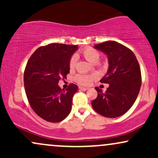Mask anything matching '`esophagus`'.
Listing matches in <instances>:
<instances>
[{"label":"esophagus","mask_w":158,"mask_h":158,"mask_svg":"<svg viewBox=\"0 0 158 158\" xmlns=\"http://www.w3.org/2000/svg\"><path fill=\"white\" fill-rule=\"evenodd\" d=\"M79 90H85H85H88V88H83V87H79Z\"/></svg>","instance_id":"esophagus-1"}]
</instances>
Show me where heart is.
I'll list each match as a JSON object with an SVG mask.
<instances>
[{
	"instance_id": "heart-1",
	"label": "heart",
	"mask_w": 158,
	"mask_h": 158,
	"mask_svg": "<svg viewBox=\"0 0 158 158\" xmlns=\"http://www.w3.org/2000/svg\"><path fill=\"white\" fill-rule=\"evenodd\" d=\"M82 55L85 59L92 64H97L99 62V58H100L99 52L93 48H86L82 51ZM76 63H77V57L75 56H73L70 58V62H69V67H70V70L74 68ZM95 79V75H81V74L77 75L74 78L75 81L81 85H90V82Z\"/></svg>"
}]
</instances>
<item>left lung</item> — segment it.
I'll return each mask as SVG.
<instances>
[{
    "instance_id": "obj_1",
    "label": "left lung",
    "mask_w": 158,
    "mask_h": 158,
    "mask_svg": "<svg viewBox=\"0 0 158 158\" xmlns=\"http://www.w3.org/2000/svg\"><path fill=\"white\" fill-rule=\"evenodd\" d=\"M94 48L108 57V71L100 82L109 87L105 93L96 87L98 96L92 101V107L106 117H120L131 108L138 96L142 81L139 63L130 49L117 41H108Z\"/></svg>"
}]
</instances>
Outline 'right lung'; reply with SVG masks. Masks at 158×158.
Here are the masks:
<instances>
[{"instance_id":"obj_1","label":"right lung","mask_w":158,"mask_h":158,"mask_svg":"<svg viewBox=\"0 0 158 158\" xmlns=\"http://www.w3.org/2000/svg\"><path fill=\"white\" fill-rule=\"evenodd\" d=\"M78 48L77 45L50 44L38 48L27 62L25 92L32 110L44 120L61 122L71 111L78 86L70 84L64 90L58 84L70 73V59Z\"/></svg>"}]
</instances>
